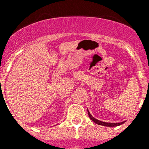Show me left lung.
Wrapping results in <instances>:
<instances>
[{"instance_id":"1","label":"left lung","mask_w":149,"mask_h":149,"mask_svg":"<svg viewBox=\"0 0 149 149\" xmlns=\"http://www.w3.org/2000/svg\"><path fill=\"white\" fill-rule=\"evenodd\" d=\"M88 116H89L90 119L93 122H94L95 123L97 124L100 125H104V126H107V127H115V126H118V125H120L123 124L125 122H122L120 123H105V122H102L100 120H98L95 119V118H93L92 116L91 115V114L89 113V112L88 111Z\"/></svg>"}]
</instances>
